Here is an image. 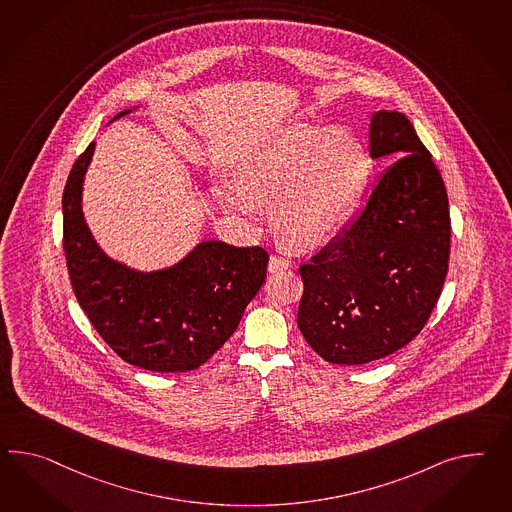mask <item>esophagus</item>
I'll list each match as a JSON object with an SVG mask.
<instances>
[{
  "label": "esophagus",
  "instance_id": "1",
  "mask_svg": "<svg viewBox=\"0 0 512 512\" xmlns=\"http://www.w3.org/2000/svg\"><path fill=\"white\" fill-rule=\"evenodd\" d=\"M289 265H291V262L282 258V256H278V254H271V258H269V271L271 273L280 271V269H288Z\"/></svg>",
  "mask_w": 512,
  "mask_h": 512
}]
</instances>
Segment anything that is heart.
Listing matches in <instances>:
<instances>
[{
    "label": "heart",
    "mask_w": 512,
    "mask_h": 512,
    "mask_svg": "<svg viewBox=\"0 0 512 512\" xmlns=\"http://www.w3.org/2000/svg\"><path fill=\"white\" fill-rule=\"evenodd\" d=\"M371 159L351 133L291 124L254 148L239 165V180L217 189L224 208L258 221L275 200L273 221L293 247L328 241L366 191Z\"/></svg>",
    "instance_id": "heart-1"
}]
</instances>
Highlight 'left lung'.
Here are the masks:
<instances>
[{"label":"left lung","instance_id":"left-lung-1","mask_svg":"<svg viewBox=\"0 0 512 512\" xmlns=\"http://www.w3.org/2000/svg\"><path fill=\"white\" fill-rule=\"evenodd\" d=\"M371 158H399L364 210L302 263L297 325L330 364L360 366L399 351L425 327L449 265L447 191L403 113L377 111Z\"/></svg>","mask_w":512,"mask_h":512}]
</instances>
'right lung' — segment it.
Segmentation results:
<instances>
[{
	"label": "right lung",
	"mask_w": 512,
	"mask_h": 512,
	"mask_svg": "<svg viewBox=\"0 0 512 512\" xmlns=\"http://www.w3.org/2000/svg\"><path fill=\"white\" fill-rule=\"evenodd\" d=\"M92 152L94 143L74 163L63 193V249L79 306L124 362L158 373L197 369L236 332L265 282L269 254L202 241L182 262L152 273L111 260L81 210Z\"/></svg>",
	"instance_id": "1"
}]
</instances>
